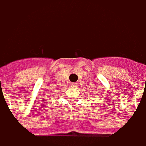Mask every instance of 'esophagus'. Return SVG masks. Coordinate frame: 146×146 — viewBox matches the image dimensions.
<instances>
[{
	"mask_svg": "<svg viewBox=\"0 0 146 146\" xmlns=\"http://www.w3.org/2000/svg\"><path fill=\"white\" fill-rule=\"evenodd\" d=\"M71 86H72L73 87H77V86H78V83L73 82L72 84H71Z\"/></svg>",
	"mask_w": 146,
	"mask_h": 146,
	"instance_id": "obj_1",
	"label": "esophagus"
}]
</instances>
